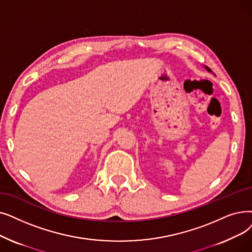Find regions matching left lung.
Masks as SVG:
<instances>
[{
	"label": "left lung",
	"instance_id": "obj_1",
	"mask_svg": "<svg viewBox=\"0 0 252 252\" xmlns=\"http://www.w3.org/2000/svg\"><path fill=\"white\" fill-rule=\"evenodd\" d=\"M206 69H207V70H208V71H209V72H211V70H210V69H209V68H207V67H206Z\"/></svg>",
	"mask_w": 252,
	"mask_h": 252
}]
</instances>
